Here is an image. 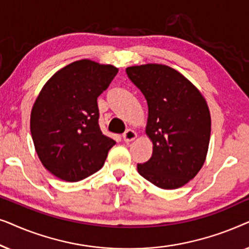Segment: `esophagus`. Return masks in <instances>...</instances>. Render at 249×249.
<instances>
[{"instance_id":"34e87169","label":"esophagus","mask_w":249,"mask_h":249,"mask_svg":"<svg viewBox=\"0 0 249 249\" xmlns=\"http://www.w3.org/2000/svg\"><path fill=\"white\" fill-rule=\"evenodd\" d=\"M136 137H137V134H136L134 130H131V129H128V130L122 135V138H124V141L125 142H130L132 141H135Z\"/></svg>"}]
</instances>
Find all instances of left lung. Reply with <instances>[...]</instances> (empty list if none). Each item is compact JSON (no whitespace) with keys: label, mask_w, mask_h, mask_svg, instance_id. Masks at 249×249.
I'll return each mask as SVG.
<instances>
[{"label":"left lung","mask_w":249,"mask_h":249,"mask_svg":"<svg viewBox=\"0 0 249 249\" xmlns=\"http://www.w3.org/2000/svg\"><path fill=\"white\" fill-rule=\"evenodd\" d=\"M148 105L146 135L152 158L137 164L138 173L162 189L189 182L205 162L211 137V115L200 91L178 71L148 63L125 69Z\"/></svg>","instance_id":"1"}]
</instances>
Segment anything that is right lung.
I'll use <instances>...</instances> for the list:
<instances>
[{
    "instance_id": "obj_1",
    "label": "right lung",
    "mask_w": 249,
    "mask_h": 249,
    "mask_svg": "<svg viewBox=\"0 0 249 249\" xmlns=\"http://www.w3.org/2000/svg\"><path fill=\"white\" fill-rule=\"evenodd\" d=\"M118 68L79 60L47 80L30 114L37 155L61 180L76 182L98 171L115 144L98 125L97 97L117 76Z\"/></svg>"
}]
</instances>
